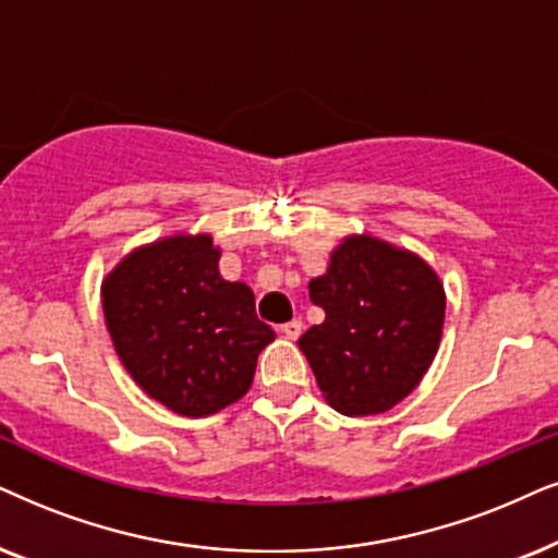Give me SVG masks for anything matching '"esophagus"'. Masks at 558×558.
Masks as SVG:
<instances>
[{"instance_id":"obj_1","label":"esophagus","mask_w":558,"mask_h":558,"mask_svg":"<svg viewBox=\"0 0 558 558\" xmlns=\"http://www.w3.org/2000/svg\"><path fill=\"white\" fill-rule=\"evenodd\" d=\"M301 329H303V324H301V319H291V322L280 324V327H278V331H280V335H283V337H286V340H299Z\"/></svg>"}]
</instances>
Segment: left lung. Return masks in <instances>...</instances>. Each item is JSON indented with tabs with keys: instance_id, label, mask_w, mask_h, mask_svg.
I'll return each mask as SVG.
<instances>
[{
	"instance_id": "left-lung-1",
	"label": "left lung",
	"mask_w": 558,
	"mask_h": 558,
	"mask_svg": "<svg viewBox=\"0 0 558 558\" xmlns=\"http://www.w3.org/2000/svg\"><path fill=\"white\" fill-rule=\"evenodd\" d=\"M324 322L299 348L316 384L348 417L389 412L417 389L440 348L446 288L414 252L371 234L331 250L327 272L308 283Z\"/></svg>"
}]
</instances>
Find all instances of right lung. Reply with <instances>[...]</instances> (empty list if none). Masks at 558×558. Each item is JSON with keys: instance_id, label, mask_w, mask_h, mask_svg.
<instances>
[{"instance_id": "right-lung-1", "label": "right lung", "mask_w": 558, "mask_h": 558, "mask_svg": "<svg viewBox=\"0 0 558 558\" xmlns=\"http://www.w3.org/2000/svg\"><path fill=\"white\" fill-rule=\"evenodd\" d=\"M210 234H174L136 246L102 280L112 348L154 401L208 417L250 391L257 355L275 331L255 293L218 272Z\"/></svg>"}]
</instances>
